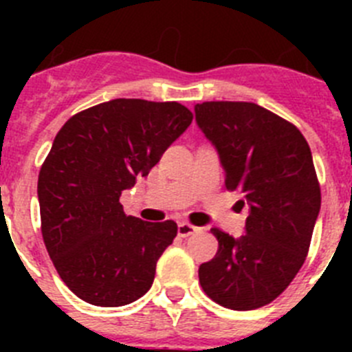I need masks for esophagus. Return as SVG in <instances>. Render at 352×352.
I'll return each instance as SVG.
<instances>
[{
  "label": "esophagus",
  "mask_w": 352,
  "mask_h": 352,
  "mask_svg": "<svg viewBox=\"0 0 352 352\" xmlns=\"http://www.w3.org/2000/svg\"><path fill=\"white\" fill-rule=\"evenodd\" d=\"M199 231L197 226H192V223L188 222H179L178 223V234L182 236V238H186V236L194 234V232Z\"/></svg>",
  "instance_id": "34e87169"
}]
</instances>
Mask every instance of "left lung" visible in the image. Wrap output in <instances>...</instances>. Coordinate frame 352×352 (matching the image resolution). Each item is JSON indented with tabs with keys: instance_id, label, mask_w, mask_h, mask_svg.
<instances>
[{
	"instance_id": "1",
	"label": "left lung",
	"mask_w": 352,
	"mask_h": 352,
	"mask_svg": "<svg viewBox=\"0 0 352 352\" xmlns=\"http://www.w3.org/2000/svg\"><path fill=\"white\" fill-rule=\"evenodd\" d=\"M195 121L219 151L227 190L243 192L250 208L243 236L211 229L219 252L199 266V282L226 309H259L287 289L309 254L321 210L309 142L252 102H203Z\"/></svg>"
}]
</instances>
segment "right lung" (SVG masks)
<instances>
[{
  "mask_svg": "<svg viewBox=\"0 0 352 352\" xmlns=\"http://www.w3.org/2000/svg\"><path fill=\"white\" fill-rule=\"evenodd\" d=\"M192 118L178 102L116 98L77 113L56 135L38 174L42 236L61 280L86 303L129 305L153 284L178 226L129 217L120 197Z\"/></svg>",
  "mask_w": 352,
  "mask_h": 352,
  "instance_id": "obj_1",
  "label": "right lung"
}]
</instances>
